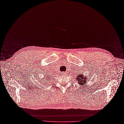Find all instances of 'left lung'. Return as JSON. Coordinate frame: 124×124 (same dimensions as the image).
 I'll use <instances>...</instances> for the list:
<instances>
[{
  "mask_svg": "<svg viewBox=\"0 0 124 124\" xmlns=\"http://www.w3.org/2000/svg\"><path fill=\"white\" fill-rule=\"evenodd\" d=\"M87 80V77L84 76L83 74H81L80 73H79V75H77L76 78V81L78 82V84L80 86H84V85H85V83H87V82H88Z\"/></svg>",
  "mask_w": 124,
  "mask_h": 124,
  "instance_id": "obj_1",
  "label": "left lung"
}]
</instances>
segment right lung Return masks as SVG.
I'll list each match as a JSON object with an SVG mask.
<instances>
[{"label":"right lung","mask_w":124,"mask_h":124,"mask_svg":"<svg viewBox=\"0 0 124 124\" xmlns=\"http://www.w3.org/2000/svg\"><path fill=\"white\" fill-rule=\"evenodd\" d=\"M45 78H45V80L46 79V78H48L47 79V80L49 79H50V78H50V76H48V75H46V76L45 77Z\"/></svg>","instance_id":"1"}]
</instances>
